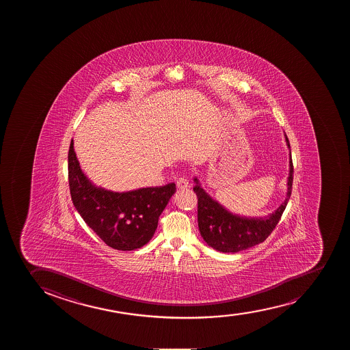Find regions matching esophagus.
<instances>
[{"mask_svg": "<svg viewBox=\"0 0 350 350\" xmlns=\"http://www.w3.org/2000/svg\"><path fill=\"white\" fill-rule=\"evenodd\" d=\"M177 187L179 189H187L189 187V183L187 179L185 177L178 178L177 179Z\"/></svg>", "mask_w": 350, "mask_h": 350, "instance_id": "obj_1", "label": "esophagus"}]
</instances>
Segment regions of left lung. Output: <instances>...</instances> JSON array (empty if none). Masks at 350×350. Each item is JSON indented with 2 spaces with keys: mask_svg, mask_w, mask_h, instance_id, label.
I'll return each mask as SVG.
<instances>
[{
  "mask_svg": "<svg viewBox=\"0 0 350 350\" xmlns=\"http://www.w3.org/2000/svg\"><path fill=\"white\" fill-rule=\"evenodd\" d=\"M286 145L290 142L285 135ZM194 191L198 196V221L201 236L208 246L219 252L236 253L262 243L271 234L290 200L293 184V163L290 154V173L287 178L285 201L271 215L265 218H246L232 215L215 201L194 179Z\"/></svg>",
  "mask_w": 350,
  "mask_h": 350,
  "instance_id": "8db88e82",
  "label": "left lung"
}]
</instances>
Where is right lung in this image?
Returning <instances> with one entry per match:
<instances>
[{"instance_id": "obj_1", "label": "right lung", "mask_w": 350, "mask_h": 350, "mask_svg": "<svg viewBox=\"0 0 350 350\" xmlns=\"http://www.w3.org/2000/svg\"><path fill=\"white\" fill-rule=\"evenodd\" d=\"M68 183L74 206L84 221L108 246L132 251L155 234L159 218L176 185L116 193L96 187L81 170L72 140L68 150Z\"/></svg>"}]
</instances>
